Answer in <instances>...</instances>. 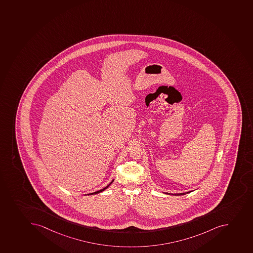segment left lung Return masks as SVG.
I'll list each match as a JSON object with an SVG mask.
<instances>
[{"label":"left lung","instance_id":"obj_1","mask_svg":"<svg viewBox=\"0 0 253 253\" xmlns=\"http://www.w3.org/2000/svg\"><path fill=\"white\" fill-rule=\"evenodd\" d=\"M191 191L187 192V193H181V194H172V195H184V194H189V193H190Z\"/></svg>","mask_w":253,"mask_h":253}]
</instances>
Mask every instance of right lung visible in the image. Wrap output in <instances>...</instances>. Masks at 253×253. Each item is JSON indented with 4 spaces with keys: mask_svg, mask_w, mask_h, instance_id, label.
<instances>
[{
    "mask_svg": "<svg viewBox=\"0 0 253 253\" xmlns=\"http://www.w3.org/2000/svg\"><path fill=\"white\" fill-rule=\"evenodd\" d=\"M113 181H114V180H113ZM113 181L111 182V183H110V184H108V185H107L106 187H105V188H104V189H100V190H99V191H96V192H94V193H91V194H99V193H100V192H103L104 191V189H106L107 188H108V187L109 186V185H110V184H112V183H113ZM88 195H89V194H88Z\"/></svg>",
    "mask_w": 253,
    "mask_h": 253,
    "instance_id": "1",
    "label": "right lung"
}]
</instances>
